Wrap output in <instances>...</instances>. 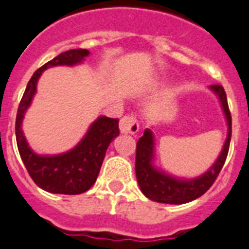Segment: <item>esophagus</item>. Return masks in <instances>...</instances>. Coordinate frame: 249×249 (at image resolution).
Segmentation results:
<instances>
[{"instance_id":"obj_1","label":"esophagus","mask_w":249,"mask_h":249,"mask_svg":"<svg viewBox=\"0 0 249 249\" xmlns=\"http://www.w3.org/2000/svg\"><path fill=\"white\" fill-rule=\"evenodd\" d=\"M139 130V124L134 115H125L120 120V131L124 134H135Z\"/></svg>"}]
</instances>
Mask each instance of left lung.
Here are the masks:
<instances>
[{
  "mask_svg": "<svg viewBox=\"0 0 249 249\" xmlns=\"http://www.w3.org/2000/svg\"><path fill=\"white\" fill-rule=\"evenodd\" d=\"M210 89L220 99L228 123V137L220 156L213 167L202 176L194 179H178L160 172L152 166L153 160V135L149 129L144 131L143 137L137 142V156H135V175L142 192L148 199L163 204H185L204 195L216 177L227 160L229 144L231 137V115L228 106L227 93L221 85H212Z\"/></svg>",
  "mask_w": 249,
  "mask_h": 249,
  "instance_id": "8db88e82",
  "label": "left lung"
}]
</instances>
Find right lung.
Instances as JSON below:
<instances>
[{
	"label": "right lung",
	"instance_id": "obj_1",
	"mask_svg": "<svg viewBox=\"0 0 249 249\" xmlns=\"http://www.w3.org/2000/svg\"><path fill=\"white\" fill-rule=\"evenodd\" d=\"M89 54L87 49L67 50L35 71L18 108L15 130L20 157L33 181L40 189L52 194L78 195L91 189L99 176L108 144L120 133L118 119L101 116L91 125L77 147L59 156H37L29 148L22 134V118L30 106L43 71L54 66H73L82 62Z\"/></svg>",
	"mask_w": 249,
	"mask_h": 249
}]
</instances>
